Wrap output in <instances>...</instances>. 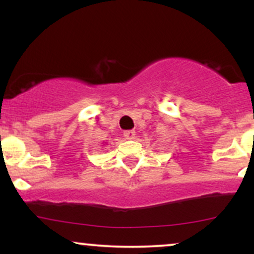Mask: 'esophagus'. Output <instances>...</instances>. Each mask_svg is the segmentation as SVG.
I'll list each match as a JSON object with an SVG mask.
<instances>
[{"label": "esophagus", "instance_id": "34e87169", "mask_svg": "<svg viewBox=\"0 0 254 254\" xmlns=\"http://www.w3.org/2000/svg\"><path fill=\"white\" fill-rule=\"evenodd\" d=\"M135 135H136V133H135V131H133V130H127V131H125V132H124V137L127 139H133V138H135Z\"/></svg>", "mask_w": 254, "mask_h": 254}]
</instances>
